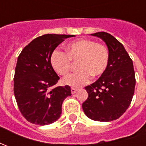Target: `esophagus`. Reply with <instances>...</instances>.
Instances as JSON below:
<instances>
[{"instance_id": "1", "label": "esophagus", "mask_w": 146, "mask_h": 146, "mask_svg": "<svg viewBox=\"0 0 146 146\" xmlns=\"http://www.w3.org/2000/svg\"><path fill=\"white\" fill-rule=\"evenodd\" d=\"M71 91H72V94H74L75 92H77V89H75V88H71Z\"/></svg>"}]
</instances>
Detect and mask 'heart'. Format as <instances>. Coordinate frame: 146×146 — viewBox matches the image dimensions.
Masks as SVG:
<instances>
[{
	"label": "heart",
	"mask_w": 146,
	"mask_h": 146,
	"mask_svg": "<svg viewBox=\"0 0 146 146\" xmlns=\"http://www.w3.org/2000/svg\"><path fill=\"white\" fill-rule=\"evenodd\" d=\"M66 54L55 50L50 62L55 72L66 75L71 72L72 64H77L75 74L63 79V83L72 87H81L89 83L91 76L99 78L105 74L110 64V53L106 46L91 39H79L66 46Z\"/></svg>",
	"instance_id": "b5f03b06"
}]
</instances>
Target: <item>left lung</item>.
Listing matches in <instances>:
<instances>
[{
	"label": "left lung",
	"mask_w": 146,
	"mask_h": 146,
	"mask_svg": "<svg viewBox=\"0 0 146 146\" xmlns=\"http://www.w3.org/2000/svg\"><path fill=\"white\" fill-rule=\"evenodd\" d=\"M91 35L106 42L110 64L105 74L85 87L88 98L82 109L93 121L108 122L120 117L130 106L135 86V71L132 60L115 37L105 32Z\"/></svg>",
	"instance_id": "8db88e82"
}]
</instances>
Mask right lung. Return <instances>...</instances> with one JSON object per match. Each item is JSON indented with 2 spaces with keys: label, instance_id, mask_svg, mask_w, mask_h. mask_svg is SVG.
<instances>
[{
  "label": "right lung",
  "instance_id": "obj_1",
  "mask_svg": "<svg viewBox=\"0 0 146 146\" xmlns=\"http://www.w3.org/2000/svg\"><path fill=\"white\" fill-rule=\"evenodd\" d=\"M74 35L46 34L34 39L19 54L14 76V93L22 116L30 123L46 125L59 119L70 86H54L60 78L50 62L57 46Z\"/></svg>",
  "mask_w": 146,
  "mask_h": 146
}]
</instances>
